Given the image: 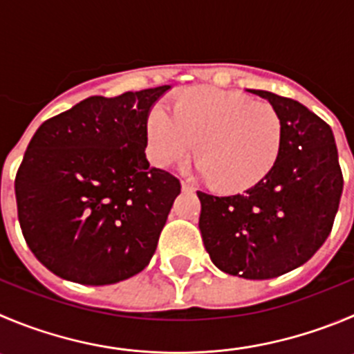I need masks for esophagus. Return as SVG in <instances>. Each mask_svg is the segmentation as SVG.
I'll return each instance as SVG.
<instances>
[{
	"label": "esophagus",
	"instance_id": "34e87169",
	"mask_svg": "<svg viewBox=\"0 0 354 354\" xmlns=\"http://www.w3.org/2000/svg\"><path fill=\"white\" fill-rule=\"evenodd\" d=\"M181 190H183V192H194L196 188H194V185L188 183V181H181Z\"/></svg>",
	"mask_w": 354,
	"mask_h": 354
}]
</instances>
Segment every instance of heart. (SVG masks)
Wrapping results in <instances>:
<instances>
[{
	"label": "heart",
	"mask_w": 354,
	"mask_h": 354,
	"mask_svg": "<svg viewBox=\"0 0 354 354\" xmlns=\"http://www.w3.org/2000/svg\"><path fill=\"white\" fill-rule=\"evenodd\" d=\"M148 153L167 167L192 157L199 173L220 190H244L276 164L283 122L267 102L239 92L192 88L173 104V115L157 106L147 120ZM198 148H195V143Z\"/></svg>",
	"instance_id": "b5f03b06"
}]
</instances>
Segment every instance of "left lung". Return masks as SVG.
I'll return each instance as SVG.
<instances>
[{
	"instance_id": "1",
	"label": "left lung",
	"mask_w": 354,
	"mask_h": 354,
	"mask_svg": "<svg viewBox=\"0 0 354 354\" xmlns=\"http://www.w3.org/2000/svg\"><path fill=\"white\" fill-rule=\"evenodd\" d=\"M250 92L267 99L281 117V151L267 176L243 194L197 192L199 229L218 269L244 279H270L304 266L322 248L344 181L326 122L299 101Z\"/></svg>"
}]
</instances>
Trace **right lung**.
<instances>
[{"mask_svg":"<svg viewBox=\"0 0 354 354\" xmlns=\"http://www.w3.org/2000/svg\"><path fill=\"white\" fill-rule=\"evenodd\" d=\"M171 85L92 95L43 122L15 176L22 234L55 276L113 285L150 263L178 178L150 167L147 120Z\"/></svg>","mask_w":354,"mask_h":354,"instance_id":"1","label":"right lung"}]
</instances>
